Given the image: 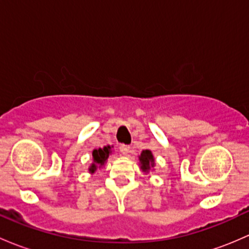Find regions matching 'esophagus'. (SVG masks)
Returning a JSON list of instances; mask_svg holds the SVG:
<instances>
[{
	"label": "esophagus",
	"mask_w": 249,
	"mask_h": 249,
	"mask_svg": "<svg viewBox=\"0 0 249 249\" xmlns=\"http://www.w3.org/2000/svg\"><path fill=\"white\" fill-rule=\"evenodd\" d=\"M120 152H121L122 155L127 156L128 153L130 152V147L128 145H121L120 146Z\"/></svg>",
	"instance_id": "obj_1"
}]
</instances>
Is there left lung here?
<instances>
[{
  "instance_id": "1",
  "label": "left lung",
  "mask_w": 249,
  "mask_h": 249,
  "mask_svg": "<svg viewBox=\"0 0 249 249\" xmlns=\"http://www.w3.org/2000/svg\"><path fill=\"white\" fill-rule=\"evenodd\" d=\"M139 162L140 169H142L143 173L147 174L155 166V157H153L152 152L150 150H143L142 155L139 156Z\"/></svg>"
}]
</instances>
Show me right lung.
<instances>
[{"instance_id": "right-lung-1", "label": "right lung", "mask_w": 249, "mask_h": 249, "mask_svg": "<svg viewBox=\"0 0 249 249\" xmlns=\"http://www.w3.org/2000/svg\"><path fill=\"white\" fill-rule=\"evenodd\" d=\"M111 153V146H104L103 148H97L93 150L92 152V157H93V163L91 164V166L89 168V171L91 174H93L97 170V168H102L104 164L107 163L109 155Z\"/></svg>"}]
</instances>
